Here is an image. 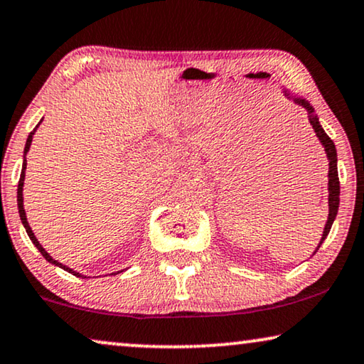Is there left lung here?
I'll return each instance as SVG.
<instances>
[{
    "label": "left lung",
    "mask_w": 364,
    "mask_h": 364,
    "mask_svg": "<svg viewBox=\"0 0 364 364\" xmlns=\"http://www.w3.org/2000/svg\"><path fill=\"white\" fill-rule=\"evenodd\" d=\"M285 96H288L290 99H293L298 106L305 107L308 111V119H310V124L313 127V131H315L316 137L320 139V142L323 144V147H325V152H326V157L328 161H330V171H328V192H330V196H328V205H330V213H328V220H326V225H325V230H323V237H321V242L320 245L323 243V240L328 237V233H330V228L333 225V222H335L336 218V213H338V205H340V178H338V157H336V147L335 144L330 137H328V134L323 131V127L320 126V122H318V117L315 116V111H313V107L310 106V102L305 101V99L301 97H295L291 96L290 92L285 91ZM318 245V248H320ZM316 248V250H318ZM315 250V252H316Z\"/></svg>",
    "instance_id": "1"
}]
</instances>
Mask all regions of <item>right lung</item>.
I'll use <instances>...</instances> for the list:
<instances>
[{"label":"right lung","mask_w":364,"mask_h":364,"mask_svg":"<svg viewBox=\"0 0 364 364\" xmlns=\"http://www.w3.org/2000/svg\"><path fill=\"white\" fill-rule=\"evenodd\" d=\"M38 127V126H36ZM34 132H36V129H34V131L29 134L28 136V141H26V146H24V161H23V171H21V177H19V182H18V212H19V217H21V222H23V225H24V228H26V233H28V237L31 238V242L34 243V245H36V248L39 252H41V255L46 258V260L49 262V263H53V265H56V267H59V268H63V270H66V272H69V273H73L74 277H82L81 273H77V272H74V270H71V268L69 267H66V265H63V263H59L58 260H54V258L49 255V253L44 250V248L41 247V243L38 242V238L34 237V233H33V230H31V227H29V223H28V218H26V212H24V205H23V186H24V171H26V154H28V151H29V147H31V142H33V136H34ZM86 278V277H84Z\"/></svg>","instance_id":"1"}]
</instances>
